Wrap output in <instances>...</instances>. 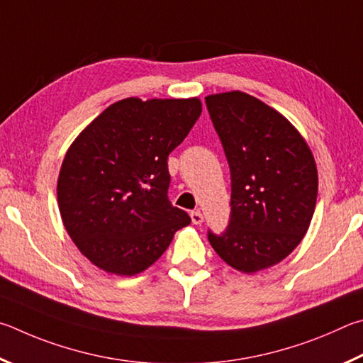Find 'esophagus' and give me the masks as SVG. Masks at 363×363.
I'll use <instances>...</instances> for the list:
<instances>
[{
  "instance_id": "34e87169",
  "label": "esophagus",
  "mask_w": 363,
  "mask_h": 363,
  "mask_svg": "<svg viewBox=\"0 0 363 363\" xmlns=\"http://www.w3.org/2000/svg\"><path fill=\"white\" fill-rule=\"evenodd\" d=\"M191 221L194 225H202L204 217H202V213L199 211H194V212H191Z\"/></svg>"
}]
</instances>
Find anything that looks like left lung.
Masks as SVG:
<instances>
[{
    "instance_id": "left-lung-1",
    "label": "left lung",
    "mask_w": 363,
    "mask_h": 363,
    "mask_svg": "<svg viewBox=\"0 0 363 363\" xmlns=\"http://www.w3.org/2000/svg\"><path fill=\"white\" fill-rule=\"evenodd\" d=\"M231 174V213L223 233L207 231L218 257L255 272L294 252L306 234L317 199L309 146L281 113L249 94L206 97Z\"/></svg>"
}]
</instances>
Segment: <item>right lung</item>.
I'll return each mask as SVG.
<instances>
[{
	"label": "right lung",
	"instance_id": "obj_1",
	"mask_svg": "<svg viewBox=\"0 0 363 363\" xmlns=\"http://www.w3.org/2000/svg\"><path fill=\"white\" fill-rule=\"evenodd\" d=\"M201 113L198 99H124L69 146L57 183L60 215L76 247L100 269L138 274L191 223L169 201L167 157Z\"/></svg>",
	"mask_w": 363,
	"mask_h": 363
}]
</instances>
